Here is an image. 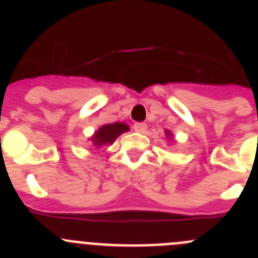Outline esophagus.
Segmentation results:
<instances>
[{
    "mask_svg": "<svg viewBox=\"0 0 258 258\" xmlns=\"http://www.w3.org/2000/svg\"><path fill=\"white\" fill-rule=\"evenodd\" d=\"M134 131L140 132V133H143L146 131V124L145 122H134L133 125Z\"/></svg>",
    "mask_w": 258,
    "mask_h": 258,
    "instance_id": "obj_1",
    "label": "esophagus"
}]
</instances>
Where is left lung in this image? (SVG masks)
Segmentation results:
<instances>
[{"label": "left lung", "mask_w": 258, "mask_h": 258, "mask_svg": "<svg viewBox=\"0 0 258 258\" xmlns=\"http://www.w3.org/2000/svg\"><path fill=\"white\" fill-rule=\"evenodd\" d=\"M165 134H166V136H168V137H170V133H169V132H168V131L165 132Z\"/></svg>", "instance_id": "obj_1"}]
</instances>
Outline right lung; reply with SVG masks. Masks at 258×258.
Returning <instances> with one entry per match:
<instances>
[{
  "label": "right lung",
  "instance_id": "add662e5",
  "mask_svg": "<svg viewBox=\"0 0 258 258\" xmlns=\"http://www.w3.org/2000/svg\"><path fill=\"white\" fill-rule=\"evenodd\" d=\"M129 131L127 125L122 124V122H113V124H107L94 134V137L92 138L94 146L99 147V146L107 145V143H113V141L117 138L120 134H122L124 132Z\"/></svg>",
  "mask_w": 258,
  "mask_h": 258
}]
</instances>
